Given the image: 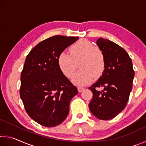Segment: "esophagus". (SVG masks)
I'll use <instances>...</instances> for the list:
<instances>
[{"mask_svg": "<svg viewBox=\"0 0 146 146\" xmlns=\"http://www.w3.org/2000/svg\"><path fill=\"white\" fill-rule=\"evenodd\" d=\"M84 90V88L81 87V86H78V91H79V92H81V91H83Z\"/></svg>", "mask_w": 146, "mask_h": 146, "instance_id": "1", "label": "esophagus"}]
</instances>
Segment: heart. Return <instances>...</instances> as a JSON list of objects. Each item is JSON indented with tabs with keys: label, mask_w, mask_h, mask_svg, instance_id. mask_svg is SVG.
Here are the masks:
<instances>
[{
	"label": "heart",
	"mask_w": 146,
	"mask_h": 146,
	"mask_svg": "<svg viewBox=\"0 0 146 146\" xmlns=\"http://www.w3.org/2000/svg\"><path fill=\"white\" fill-rule=\"evenodd\" d=\"M70 54L62 52L58 56L59 67L68 78H71L77 70L78 64L81 71L76 73L73 82L77 86H86L94 78L103 75L106 68V58L100 48L94 46L87 39H82L70 48Z\"/></svg>",
	"instance_id": "obj_1"
}]
</instances>
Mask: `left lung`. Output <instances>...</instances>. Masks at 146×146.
<instances>
[{"label": "left lung", "instance_id": "8db88e82", "mask_svg": "<svg viewBox=\"0 0 146 146\" xmlns=\"http://www.w3.org/2000/svg\"><path fill=\"white\" fill-rule=\"evenodd\" d=\"M97 44L105 55L106 68L97 82L89 88L93 93L89 108L98 119L107 120L115 117L126 106L135 71L131 58L122 47L103 38H98ZM102 87V91L96 90Z\"/></svg>", "mask_w": 146, "mask_h": 146}]
</instances>
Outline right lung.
Listing matches in <instances>:
<instances>
[{
	"label": "right lung",
	"mask_w": 146,
	"mask_h": 146,
	"mask_svg": "<svg viewBox=\"0 0 146 146\" xmlns=\"http://www.w3.org/2000/svg\"><path fill=\"white\" fill-rule=\"evenodd\" d=\"M78 37L56 35L41 41L26 56L21 75L20 97L26 113L46 127L66 119L70 102L78 93L60 69L58 56Z\"/></svg>",
	"instance_id": "right-lung-1"
}]
</instances>
